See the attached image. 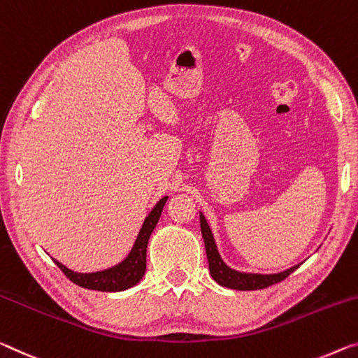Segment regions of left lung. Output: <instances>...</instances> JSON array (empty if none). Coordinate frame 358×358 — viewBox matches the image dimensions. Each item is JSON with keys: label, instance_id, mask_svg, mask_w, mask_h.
Wrapping results in <instances>:
<instances>
[{"label": "left lung", "instance_id": "left-lung-1", "mask_svg": "<svg viewBox=\"0 0 358 358\" xmlns=\"http://www.w3.org/2000/svg\"><path fill=\"white\" fill-rule=\"evenodd\" d=\"M201 231H202L203 243H206L210 274H212L213 279L223 287L234 288V290H261V288L274 285V283L287 279V277L298 268V266H293L290 269L279 272V274H272V275L243 274V272H237L234 269L228 268V266L223 263V259L220 258L217 245H215V241L212 236V231H210L203 215H201Z\"/></svg>", "mask_w": 358, "mask_h": 358}]
</instances>
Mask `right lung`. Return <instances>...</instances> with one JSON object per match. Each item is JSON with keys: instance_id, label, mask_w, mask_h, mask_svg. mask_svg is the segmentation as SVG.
<instances>
[{"instance_id": "1", "label": "right lung", "mask_w": 358, "mask_h": 358, "mask_svg": "<svg viewBox=\"0 0 358 358\" xmlns=\"http://www.w3.org/2000/svg\"><path fill=\"white\" fill-rule=\"evenodd\" d=\"M167 197L159 201L152 212L146 217L143 228H141L140 234L135 241V245L130 252L129 257L122 261L116 268L108 269L103 272H94V274H78L66 269L64 264L54 259V263L59 266V269L70 279L73 283L79 287L89 288V290H99V292H121L130 288L135 283H138L141 277H143L146 271V247H148V241L152 229L156 228L159 218H161L162 208L166 206Z\"/></svg>"}]
</instances>
